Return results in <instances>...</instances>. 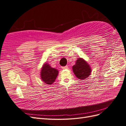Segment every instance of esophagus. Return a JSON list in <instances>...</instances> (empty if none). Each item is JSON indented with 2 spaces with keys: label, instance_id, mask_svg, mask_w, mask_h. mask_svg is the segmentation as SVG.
Listing matches in <instances>:
<instances>
[{
  "label": "esophagus",
  "instance_id": "esophagus-1",
  "mask_svg": "<svg viewBox=\"0 0 126 126\" xmlns=\"http://www.w3.org/2000/svg\"><path fill=\"white\" fill-rule=\"evenodd\" d=\"M62 69H68V66H66L64 67H62Z\"/></svg>",
  "mask_w": 126,
  "mask_h": 126
}]
</instances>
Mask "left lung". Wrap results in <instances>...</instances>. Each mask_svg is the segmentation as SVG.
Returning <instances> with one entry per match:
<instances>
[{
    "instance_id": "obj_1",
    "label": "left lung",
    "mask_w": 126,
    "mask_h": 126,
    "mask_svg": "<svg viewBox=\"0 0 126 126\" xmlns=\"http://www.w3.org/2000/svg\"><path fill=\"white\" fill-rule=\"evenodd\" d=\"M72 70L79 79L83 80L91 74V67L87 62L81 58H78L75 65L72 66Z\"/></svg>"
}]
</instances>
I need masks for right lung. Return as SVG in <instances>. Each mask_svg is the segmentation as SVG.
Masks as SVG:
<instances>
[{
    "mask_svg": "<svg viewBox=\"0 0 126 126\" xmlns=\"http://www.w3.org/2000/svg\"><path fill=\"white\" fill-rule=\"evenodd\" d=\"M58 75V70L52 68L48 63H45L41 68L40 77L41 80L47 85H51Z\"/></svg>",
    "mask_w": 126,
    "mask_h": 126,
    "instance_id": "right-lung-1",
    "label": "right lung"
}]
</instances>
